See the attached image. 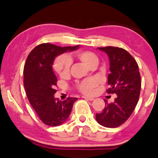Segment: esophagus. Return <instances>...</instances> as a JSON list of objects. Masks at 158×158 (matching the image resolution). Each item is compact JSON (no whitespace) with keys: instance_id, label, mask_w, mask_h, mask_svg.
I'll return each instance as SVG.
<instances>
[{"instance_id":"34e87169","label":"esophagus","mask_w":158,"mask_h":158,"mask_svg":"<svg viewBox=\"0 0 158 158\" xmlns=\"http://www.w3.org/2000/svg\"><path fill=\"white\" fill-rule=\"evenodd\" d=\"M83 98L84 99H85V100H88V101H94V98H90V97H85V96H84Z\"/></svg>"}]
</instances>
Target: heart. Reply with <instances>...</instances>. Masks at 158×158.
Segmentation results:
<instances>
[{
  "label": "heart",
  "instance_id": "b5f03b06",
  "mask_svg": "<svg viewBox=\"0 0 158 158\" xmlns=\"http://www.w3.org/2000/svg\"><path fill=\"white\" fill-rule=\"evenodd\" d=\"M73 58L80 61L91 69L97 66L99 63L98 56L94 53L89 51H78L75 53L73 57L70 55L60 56L54 60L53 63V68L60 77H65L69 74L71 65L70 60H72ZM95 86L96 82L94 79H85L76 85L78 90L86 95L92 94Z\"/></svg>",
  "mask_w": 158,
  "mask_h": 158
}]
</instances>
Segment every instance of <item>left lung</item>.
<instances>
[{"mask_svg":"<svg viewBox=\"0 0 158 158\" xmlns=\"http://www.w3.org/2000/svg\"><path fill=\"white\" fill-rule=\"evenodd\" d=\"M108 55L110 73L107 76L108 94H116L114 102L108 104L102 112L96 114V120L104 127L122 125L135 110L141 91L140 73L135 60L126 50L117 47L98 48Z\"/></svg>","mask_w":158,"mask_h":158,"instance_id":"left-lung-1","label":"left lung"}]
</instances>
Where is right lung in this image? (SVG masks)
Instances as JSON below:
<instances>
[{"label":"right lung","mask_w":158,"mask_h":158,"mask_svg":"<svg viewBox=\"0 0 158 158\" xmlns=\"http://www.w3.org/2000/svg\"><path fill=\"white\" fill-rule=\"evenodd\" d=\"M79 48V45L61 48L44 43L35 48L26 59L23 69L26 95L40 119L49 127L65 123L78 99L69 97L61 101L54 97L57 79L53 71V63L57 56Z\"/></svg>","instance_id":"right-lung-1"}]
</instances>
